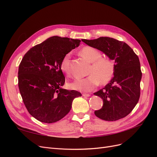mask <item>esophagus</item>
<instances>
[{
  "mask_svg": "<svg viewBox=\"0 0 157 157\" xmlns=\"http://www.w3.org/2000/svg\"><path fill=\"white\" fill-rule=\"evenodd\" d=\"M82 96H84V97H90V95L89 94H83Z\"/></svg>",
  "mask_w": 157,
  "mask_h": 157,
  "instance_id": "obj_1",
  "label": "esophagus"
}]
</instances>
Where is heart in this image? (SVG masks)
<instances>
[{
	"label": "heart",
	"instance_id": "1",
	"mask_svg": "<svg viewBox=\"0 0 157 157\" xmlns=\"http://www.w3.org/2000/svg\"><path fill=\"white\" fill-rule=\"evenodd\" d=\"M80 54L90 63V75L85 78H77L68 84L70 89L79 92H88L93 90L99 84L108 83L113 77L115 65L113 60L107 58H101L99 51L91 46H85L80 51ZM70 55L66 54L61 61L60 68L63 73H69Z\"/></svg>",
	"mask_w": 157,
	"mask_h": 157
}]
</instances>
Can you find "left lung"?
Wrapping results in <instances>:
<instances>
[{"mask_svg":"<svg viewBox=\"0 0 157 157\" xmlns=\"http://www.w3.org/2000/svg\"><path fill=\"white\" fill-rule=\"evenodd\" d=\"M82 41L115 61V72L110 82L94 94L103 101L102 108L95 111V115L107 121H115L126 117L140 96L142 73L138 56L125 42L113 38L102 36Z\"/></svg>","mask_w":157,"mask_h":157,"instance_id":"1","label":"left lung"}]
</instances>
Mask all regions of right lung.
<instances>
[{"label":"right lung","instance_id":"obj_1","mask_svg":"<svg viewBox=\"0 0 157 157\" xmlns=\"http://www.w3.org/2000/svg\"><path fill=\"white\" fill-rule=\"evenodd\" d=\"M78 39L54 36L33 46L19 66L18 86L30 115L44 123L56 122L70 111L76 90L63 89L60 65L63 57L80 44Z\"/></svg>","mask_w":157,"mask_h":157}]
</instances>
